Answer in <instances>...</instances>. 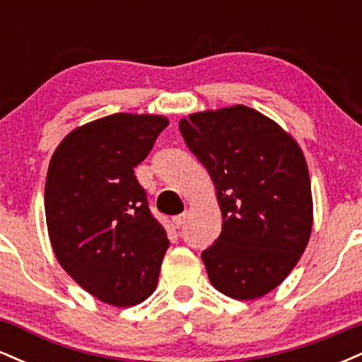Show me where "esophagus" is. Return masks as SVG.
I'll return each instance as SVG.
<instances>
[{
    "label": "esophagus",
    "mask_w": 362,
    "mask_h": 362,
    "mask_svg": "<svg viewBox=\"0 0 362 362\" xmlns=\"http://www.w3.org/2000/svg\"><path fill=\"white\" fill-rule=\"evenodd\" d=\"M187 216H189V214H187V213L175 216V218L172 219V221H173V226H175V228H180V226H184V224H185V219H187Z\"/></svg>",
    "instance_id": "esophagus-1"
}]
</instances>
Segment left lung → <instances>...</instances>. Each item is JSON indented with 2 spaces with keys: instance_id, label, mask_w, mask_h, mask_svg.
Masks as SVG:
<instances>
[{
  "instance_id": "left-lung-1",
  "label": "left lung",
  "mask_w": 362,
  "mask_h": 362,
  "mask_svg": "<svg viewBox=\"0 0 362 362\" xmlns=\"http://www.w3.org/2000/svg\"><path fill=\"white\" fill-rule=\"evenodd\" d=\"M213 178L223 230L202 252L219 293L257 300L301 259L313 226L308 165L296 139L247 105L190 114L178 122Z\"/></svg>"
}]
</instances>
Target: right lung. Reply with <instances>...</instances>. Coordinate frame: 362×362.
<instances>
[{
    "mask_svg": "<svg viewBox=\"0 0 362 362\" xmlns=\"http://www.w3.org/2000/svg\"><path fill=\"white\" fill-rule=\"evenodd\" d=\"M168 126L165 115L114 114L73 129L51 158L45 223L57 262L107 305L153 294L170 242L134 168Z\"/></svg>",
    "mask_w": 362,
    "mask_h": 362,
    "instance_id": "obj_1",
    "label": "right lung"
}]
</instances>
